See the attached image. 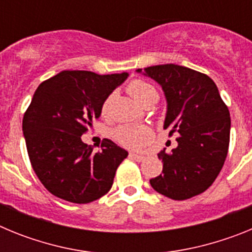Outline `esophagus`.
Instances as JSON below:
<instances>
[{
  "instance_id": "34e87169",
  "label": "esophagus",
  "mask_w": 252,
  "mask_h": 252,
  "mask_svg": "<svg viewBox=\"0 0 252 252\" xmlns=\"http://www.w3.org/2000/svg\"><path fill=\"white\" fill-rule=\"evenodd\" d=\"M130 158L133 160H136V161H142V160L145 159L144 155H141V154H135V153H130Z\"/></svg>"
}]
</instances>
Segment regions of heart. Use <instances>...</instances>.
Returning a JSON list of instances; mask_svg holds the SVG:
<instances>
[{
  "instance_id": "b5f03b06",
  "label": "heart",
  "mask_w": 252,
  "mask_h": 252,
  "mask_svg": "<svg viewBox=\"0 0 252 252\" xmlns=\"http://www.w3.org/2000/svg\"><path fill=\"white\" fill-rule=\"evenodd\" d=\"M128 94L140 104H145L149 101L158 99L157 90L148 82L142 79H133L127 86ZM108 107V99L103 103V111ZM151 130L146 126H136V125H124L115 130L113 136L121 145L131 149H139L148 144L151 139Z\"/></svg>"
}]
</instances>
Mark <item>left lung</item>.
Masks as SVG:
<instances>
[{
  "label": "left lung",
  "mask_w": 252,
  "mask_h": 252,
  "mask_svg": "<svg viewBox=\"0 0 252 252\" xmlns=\"http://www.w3.org/2000/svg\"><path fill=\"white\" fill-rule=\"evenodd\" d=\"M141 72V69H137ZM161 86L168 102L164 128L179 133L178 146L158 154L162 173L150 179L158 193L174 201L201 194L212 186L230 145V111L215 82L201 72L175 64L145 68Z\"/></svg>",
  "instance_id": "left-lung-1"
}]
</instances>
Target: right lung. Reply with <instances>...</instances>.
<instances>
[{
  "label": "right lung",
  "instance_id": "1",
  "mask_svg": "<svg viewBox=\"0 0 252 252\" xmlns=\"http://www.w3.org/2000/svg\"><path fill=\"white\" fill-rule=\"evenodd\" d=\"M127 75L64 70L35 91L22 131L31 166L53 195L84 204L111 189L116 170L128 153L108 139L93 153L81 136L99 119L107 97Z\"/></svg>",
  "mask_w": 252,
  "mask_h": 252
}]
</instances>
